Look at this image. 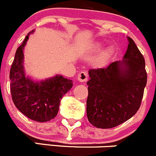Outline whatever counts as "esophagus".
Listing matches in <instances>:
<instances>
[{
  "mask_svg": "<svg viewBox=\"0 0 156 156\" xmlns=\"http://www.w3.org/2000/svg\"><path fill=\"white\" fill-rule=\"evenodd\" d=\"M78 80L81 82H86L87 81V74L86 72H81L78 74Z\"/></svg>",
  "mask_w": 156,
  "mask_h": 156,
  "instance_id": "34e87169",
  "label": "esophagus"
}]
</instances>
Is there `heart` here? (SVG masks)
<instances>
[{"label":"heart","instance_id":"1","mask_svg":"<svg viewBox=\"0 0 156 156\" xmlns=\"http://www.w3.org/2000/svg\"><path fill=\"white\" fill-rule=\"evenodd\" d=\"M101 47H102V45L99 43H96L94 44V48L96 50H98V49H101ZM111 52H112V50L110 48H108V49L103 51V52L101 53V55H100V56L98 57V60H97L98 64L101 65V66H102V65L106 64V63L107 62V61L109 60V58H110V55H111Z\"/></svg>","mask_w":156,"mask_h":156}]
</instances>
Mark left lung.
<instances>
[{
    "instance_id": "1",
    "label": "left lung",
    "mask_w": 156,
    "mask_h": 156,
    "mask_svg": "<svg viewBox=\"0 0 156 156\" xmlns=\"http://www.w3.org/2000/svg\"><path fill=\"white\" fill-rule=\"evenodd\" d=\"M127 38L122 61L88 72L87 116L97 128L110 129L124 123L141 105L147 82L145 59L133 40Z\"/></svg>"
}]
</instances>
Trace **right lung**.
Here are the masks:
<instances>
[{"label": "right lung", "instance_id": "add662e5", "mask_svg": "<svg viewBox=\"0 0 156 156\" xmlns=\"http://www.w3.org/2000/svg\"><path fill=\"white\" fill-rule=\"evenodd\" d=\"M16 49L10 71V92L16 108L25 116L37 122H47L56 116L62 97L73 86L72 80L55 75L40 82L25 75L23 49L29 35Z\"/></svg>", "mask_w": 156, "mask_h": 156}]
</instances>
